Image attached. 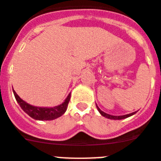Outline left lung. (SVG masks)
Returning <instances> with one entry per match:
<instances>
[{"label":"left lung","instance_id":"8db88e82","mask_svg":"<svg viewBox=\"0 0 161 161\" xmlns=\"http://www.w3.org/2000/svg\"><path fill=\"white\" fill-rule=\"evenodd\" d=\"M96 107H97V109H98V111H99V112L100 113V114H102L103 116H104V117L108 118V119H114V120H119V119H125V118L130 117V116L133 115V114H135V113H137V111H134V112L130 113V114H125V115L114 116V115H111V114H107V113H105V112H103V111H102L100 109H99V107H98L97 105H96Z\"/></svg>","mask_w":161,"mask_h":161}]
</instances>
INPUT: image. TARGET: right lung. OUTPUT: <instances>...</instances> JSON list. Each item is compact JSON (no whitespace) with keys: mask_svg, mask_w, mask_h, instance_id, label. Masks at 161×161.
<instances>
[{"mask_svg":"<svg viewBox=\"0 0 161 161\" xmlns=\"http://www.w3.org/2000/svg\"><path fill=\"white\" fill-rule=\"evenodd\" d=\"M13 93H14L16 101L23 109V111L27 113L32 119L41 121L53 120V119L62 116L66 111L70 97H71V95L69 93L65 99V102L62 103V104L53 107V108H38V107L32 106V105H30L24 102L23 99L19 98V96L16 94L14 90H13Z\"/></svg>","mask_w":161,"mask_h":161,"instance_id":"add662e5","label":"right lung"}]
</instances>
